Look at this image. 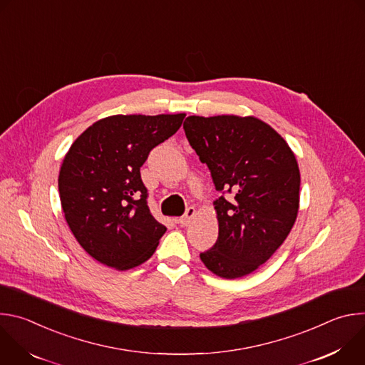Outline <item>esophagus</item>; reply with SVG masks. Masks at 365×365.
<instances>
[{"label":"esophagus","mask_w":365,"mask_h":365,"mask_svg":"<svg viewBox=\"0 0 365 365\" xmlns=\"http://www.w3.org/2000/svg\"><path fill=\"white\" fill-rule=\"evenodd\" d=\"M195 215H196V210H195L193 206H189L187 210H186V212H185V215L179 218V224H180L182 227L187 225V224L193 220V217H195Z\"/></svg>","instance_id":"esophagus-1"}]
</instances>
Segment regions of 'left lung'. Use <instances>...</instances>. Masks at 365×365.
I'll use <instances>...</instances> for the list:
<instances>
[{
  "mask_svg": "<svg viewBox=\"0 0 365 365\" xmlns=\"http://www.w3.org/2000/svg\"><path fill=\"white\" fill-rule=\"evenodd\" d=\"M186 137L210 168L217 190L218 240L200 252L214 274L238 279L255 272L290 234L299 211L300 172L286 140L252 115H190Z\"/></svg>",
  "mask_w": 365,
  "mask_h": 365,
  "instance_id": "left-lung-1",
  "label": "left lung"
}]
</instances>
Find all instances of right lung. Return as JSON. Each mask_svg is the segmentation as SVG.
I'll use <instances>...</instances> for the list:
<instances>
[{
    "mask_svg": "<svg viewBox=\"0 0 365 365\" xmlns=\"http://www.w3.org/2000/svg\"><path fill=\"white\" fill-rule=\"evenodd\" d=\"M186 114L111 115L88 127L71 145L59 172L65 220L81 247L115 270L153 255L166 227L147 206L140 168L172 137Z\"/></svg>",
    "mask_w": 365,
    "mask_h": 365,
    "instance_id": "right-lung-1",
    "label": "right lung"
}]
</instances>
